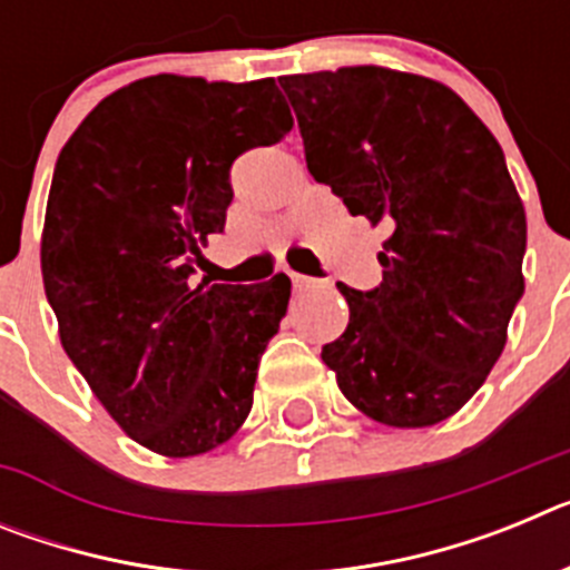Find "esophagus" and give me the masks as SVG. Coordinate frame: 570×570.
I'll list each match as a JSON object with an SVG mask.
<instances>
[{
  "label": "esophagus",
  "mask_w": 570,
  "mask_h": 570,
  "mask_svg": "<svg viewBox=\"0 0 570 570\" xmlns=\"http://www.w3.org/2000/svg\"><path fill=\"white\" fill-rule=\"evenodd\" d=\"M291 282H294V291H314V288H320V282L311 279V276H302V274H291Z\"/></svg>",
  "instance_id": "esophagus-1"
}]
</instances>
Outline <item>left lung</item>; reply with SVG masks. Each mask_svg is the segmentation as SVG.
<instances>
[{
  "label": "left lung",
  "instance_id": "1",
  "mask_svg": "<svg viewBox=\"0 0 570 570\" xmlns=\"http://www.w3.org/2000/svg\"><path fill=\"white\" fill-rule=\"evenodd\" d=\"M279 85L311 176L391 228L380 288L336 285L351 320L322 362L371 420L436 425L491 374L525 291V208L500 142L448 85L405 70L354 65Z\"/></svg>",
  "mask_w": 570,
  "mask_h": 570
}]
</instances>
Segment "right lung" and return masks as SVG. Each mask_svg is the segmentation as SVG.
<instances>
[{"label": "right lung", "mask_w": 570, "mask_h": 570, "mask_svg": "<svg viewBox=\"0 0 570 570\" xmlns=\"http://www.w3.org/2000/svg\"><path fill=\"white\" fill-rule=\"evenodd\" d=\"M294 128L274 79H136L57 159L42 279L65 354L130 440L196 456L248 420L291 279L210 285L194 262L225 228L230 165Z\"/></svg>", "instance_id": "1"}]
</instances>
